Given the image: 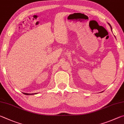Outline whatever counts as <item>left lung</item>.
<instances>
[{
  "instance_id": "obj_1",
  "label": "left lung",
  "mask_w": 124,
  "mask_h": 124,
  "mask_svg": "<svg viewBox=\"0 0 124 124\" xmlns=\"http://www.w3.org/2000/svg\"><path fill=\"white\" fill-rule=\"evenodd\" d=\"M108 24H109V26H110V28H111V29H112V27H111V25H110V24H109V23H108Z\"/></svg>"
}]
</instances>
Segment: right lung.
Here are the masks:
<instances>
[{"label": "right lung", "mask_w": 124, "mask_h": 124, "mask_svg": "<svg viewBox=\"0 0 124 124\" xmlns=\"http://www.w3.org/2000/svg\"><path fill=\"white\" fill-rule=\"evenodd\" d=\"M24 94L27 95H34V94H36V93H35V94H28V93H23Z\"/></svg>", "instance_id": "1"}]
</instances>
